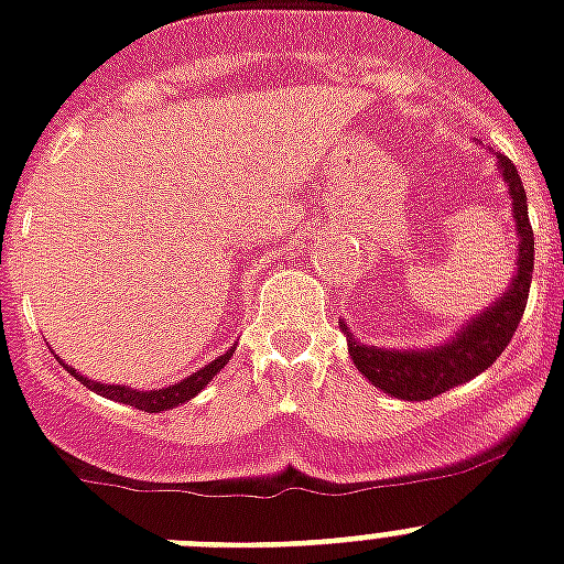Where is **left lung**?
<instances>
[{
    "label": "left lung",
    "instance_id": "left-lung-1",
    "mask_svg": "<svg viewBox=\"0 0 564 564\" xmlns=\"http://www.w3.org/2000/svg\"><path fill=\"white\" fill-rule=\"evenodd\" d=\"M496 167L510 194L519 246H516V272L510 278V286L492 304L460 324V329H455L443 345L409 347V350L365 345L350 333L345 318H338V327L347 336L350 359L361 370V377L397 400H432L437 393H446L448 388L464 386L484 373L505 354L524 315L530 278H533V228L528 219V194H524L516 164L507 155H496Z\"/></svg>",
    "mask_w": 564,
    "mask_h": 564
}]
</instances>
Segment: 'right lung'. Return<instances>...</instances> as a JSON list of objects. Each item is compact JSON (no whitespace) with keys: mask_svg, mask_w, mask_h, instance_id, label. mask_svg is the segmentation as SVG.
Listing matches in <instances>:
<instances>
[{"mask_svg":"<svg viewBox=\"0 0 564 564\" xmlns=\"http://www.w3.org/2000/svg\"><path fill=\"white\" fill-rule=\"evenodd\" d=\"M235 356V347H228L226 354L217 356L214 361H208L205 368H199L196 373H191V377L178 379L176 386H167V388H150V391H139V388H130V386H109V382H98V379H89L84 377L80 370H75L72 365H66L63 361V368L72 373V377L80 382V386H86L89 391L100 393V397H107V400H116V402H123V405H132V409L139 411H148V414H162V411H171L176 409V405H182V402L194 400L196 393L203 391L205 386H210V379L217 377L219 370L226 368L228 359Z\"/></svg>","mask_w":564,"mask_h":564,"instance_id":"obj_1","label":"right lung"}]
</instances>
